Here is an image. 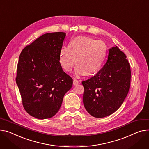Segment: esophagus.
<instances>
[{
  "label": "esophagus",
  "instance_id": "1",
  "mask_svg": "<svg viewBox=\"0 0 149 149\" xmlns=\"http://www.w3.org/2000/svg\"><path fill=\"white\" fill-rule=\"evenodd\" d=\"M78 83H79V82H78V81L77 80H76V79H74V81H73V84H74V86L77 85Z\"/></svg>",
  "mask_w": 149,
  "mask_h": 149
}]
</instances>
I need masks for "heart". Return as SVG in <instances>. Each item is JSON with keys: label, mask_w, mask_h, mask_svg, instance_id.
<instances>
[{"label": "heart", "mask_w": 149, "mask_h": 149, "mask_svg": "<svg viewBox=\"0 0 149 149\" xmlns=\"http://www.w3.org/2000/svg\"><path fill=\"white\" fill-rule=\"evenodd\" d=\"M106 53L107 47L102 41L78 36L72 39L69 47L63 46L61 48L59 62L67 72L71 71L76 63L75 74L77 76L92 75L100 70Z\"/></svg>", "instance_id": "obj_1"}]
</instances>
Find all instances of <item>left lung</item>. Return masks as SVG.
Instances as JSON below:
<instances>
[{
    "mask_svg": "<svg viewBox=\"0 0 149 149\" xmlns=\"http://www.w3.org/2000/svg\"><path fill=\"white\" fill-rule=\"evenodd\" d=\"M130 82L131 69L126 55L117 46L109 49L108 59L101 70L82 81L86 110L96 118L112 114L124 102Z\"/></svg>",
    "mask_w": 149,
    "mask_h": 149,
    "instance_id": "8db88e82",
    "label": "left lung"
}]
</instances>
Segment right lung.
<instances>
[{"mask_svg": "<svg viewBox=\"0 0 149 149\" xmlns=\"http://www.w3.org/2000/svg\"><path fill=\"white\" fill-rule=\"evenodd\" d=\"M65 36L61 32L45 33L26 46L19 57L16 83L23 105L39 119L54 116L72 86L73 80L59 62Z\"/></svg>", "mask_w": 149, "mask_h": 149, "instance_id": "1", "label": "right lung"}]
</instances>
